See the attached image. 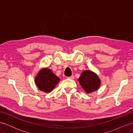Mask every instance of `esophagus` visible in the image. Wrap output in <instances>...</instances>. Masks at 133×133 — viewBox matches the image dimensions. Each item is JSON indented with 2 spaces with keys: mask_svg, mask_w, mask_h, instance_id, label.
Wrapping results in <instances>:
<instances>
[{
  "mask_svg": "<svg viewBox=\"0 0 133 133\" xmlns=\"http://www.w3.org/2000/svg\"><path fill=\"white\" fill-rule=\"evenodd\" d=\"M68 79H74V75H71L70 76H69V77H66Z\"/></svg>",
  "mask_w": 133,
  "mask_h": 133,
  "instance_id": "34e87169",
  "label": "esophagus"
}]
</instances>
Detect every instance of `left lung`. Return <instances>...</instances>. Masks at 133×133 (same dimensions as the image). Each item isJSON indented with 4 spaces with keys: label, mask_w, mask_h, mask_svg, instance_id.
I'll return each instance as SVG.
<instances>
[{
    "label": "left lung",
    "mask_w": 133,
    "mask_h": 133,
    "mask_svg": "<svg viewBox=\"0 0 133 133\" xmlns=\"http://www.w3.org/2000/svg\"><path fill=\"white\" fill-rule=\"evenodd\" d=\"M79 82L87 93H91L98 90L101 84L99 76L91 70L83 71L79 78Z\"/></svg>",
    "instance_id": "8db88e82"
}]
</instances>
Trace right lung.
I'll return each mask as SVG.
<instances>
[{
	"instance_id": "right-lung-1",
	"label": "right lung",
	"mask_w": 133,
	"mask_h": 133,
	"mask_svg": "<svg viewBox=\"0 0 133 133\" xmlns=\"http://www.w3.org/2000/svg\"><path fill=\"white\" fill-rule=\"evenodd\" d=\"M59 81L58 76L47 68L40 70L35 78V83L38 89L46 93L53 90Z\"/></svg>"
}]
</instances>
